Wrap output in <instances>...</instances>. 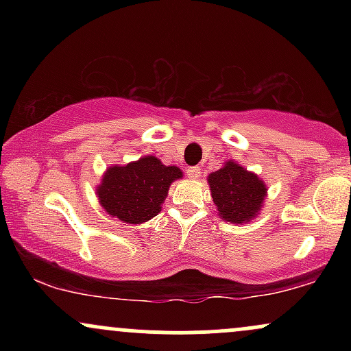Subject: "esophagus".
Returning <instances> with one entry per match:
<instances>
[{
  "label": "esophagus",
  "instance_id": "esophagus-1",
  "mask_svg": "<svg viewBox=\"0 0 351 351\" xmlns=\"http://www.w3.org/2000/svg\"><path fill=\"white\" fill-rule=\"evenodd\" d=\"M186 175H188L189 180H198L199 175H201V168H199V167H191V168H188Z\"/></svg>",
  "mask_w": 351,
  "mask_h": 351
}]
</instances>
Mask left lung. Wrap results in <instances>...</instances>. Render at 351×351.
Instances as JSON below:
<instances>
[{
	"label": "left lung",
	"mask_w": 351,
	"mask_h": 351,
	"mask_svg": "<svg viewBox=\"0 0 351 351\" xmlns=\"http://www.w3.org/2000/svg\"><path fill=\"white\" fill-rule=\"evenodd\" d=\"M208 184L217 215L226 223H251L259 216L267 198L264 180L234 160H228L219 170L209 173Z\"/></svg>",
	"instance_id": "obj_1"
}]
</instances>
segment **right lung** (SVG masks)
I'll return each instance as SVG.
<instances>
[{"instance_id": "1", "label": "right lung", "mask_w": 351, "mask_h": 351, "mask_svg": "<svg viewBox=\"0 0 351 351\" xmlns=\"http://www.w3.org/2000/svg\"><path fill=\"white\" fill-rule=\"evenodd\" d=\"M183 178L178 167H167L147 155L123 167L112 165L95 188L100 206L108 216L127 224H142L162 211L173 181Z\"/></svg>"}]
</instances>
